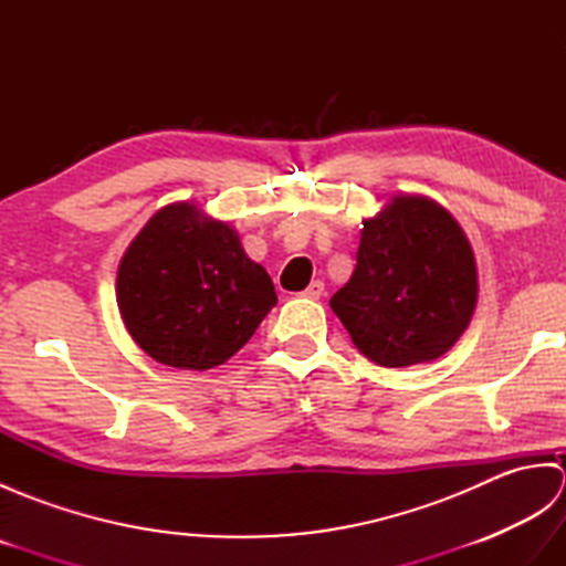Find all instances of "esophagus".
Wrapping results in <instances>:
<instances>
[{"label":"esophagus","mask_w":566,"mask_h":566,"mask_svg":"<svg viewBox=\"0 0 566 566\" xmlns=\"http://www.w3.org/2000/svg\"><path fill=\"white\" fill-rule=\"evenodd\" d=\"M323 290H326V286H323L321 280H316V282H311V284L306 286L304 296H308V298H321V296H323Z\"/></svg>","instance_id":"esophagus-1"}]
</instances>
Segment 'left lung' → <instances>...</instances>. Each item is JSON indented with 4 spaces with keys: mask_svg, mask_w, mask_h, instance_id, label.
<instances>
[{
    "mask_svg": "<svg viewBox=\"0 0 566 566\" xmlns=\"http://www.w3.org/2000/svg\"><path fill=\"white\" fill-rule=\"evenodd\" d=\"M357 264L331 308L355 347L379 367L444 355L476 306L474 252L460 223L426 197H394L367 219Z\"/></svg>",
    "mask_w": 566,
    "mask_h": 566,
    "instance_id": "8db88e82",
    "label": "left lung"
}]
</instances>
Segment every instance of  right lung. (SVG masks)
I'll return each mask as SVG.
<instances>
[{
    "mask_svg": "<svg viewBox=\"0 0 566 566\" xmlns=\"http://www.w3.org/2000/svg\"><path fill=\"white\" fill-rule=\"evenodd\" d=\"M118 308L155 363L211 369L243 347L276 304L270 274L231 226L182 201L160 209L118 264Z\"/></svg>",
    "mask_w": 566,
    "mask_h": 566,
    "instance_id": "right-lung-1",
    "label": "right lung"
}]
</instances>
